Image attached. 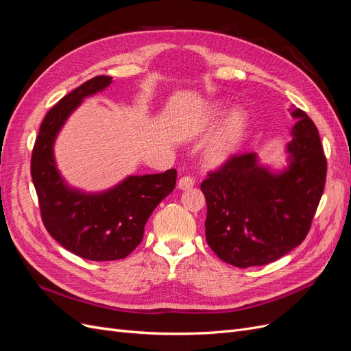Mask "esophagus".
<instances>
[{
    "label": "esophagus",
    "instance_id": "obj_1",
    "mask_svg": "<svg viewBox=\"0 0 351 351\" xmlns=\"http://www.w3.org/2000/svg\"><path fill=\"white\" fill-rule=\"evenodd\" d=\"M177 186H178V189H182V190L192 189L195 186V180L190 177V176H184V177H182V178L178 180Z\"/></svg>",
    "mask_w": 351,
    "mask_h": 351
}]
</instances>
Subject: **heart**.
<instances>
[{
	"mask_svg": "<svg viewBox=\"0 0 351 351\" xmlns=\"http://www.w3.org/2000/svg\"><path fill=\"white\" fill-rule=\"evenodd\" d=\"M224 105L215 102L209 105L202 114L199 121L195 124L193 132L195 133H204L208 132L212 125H215L219 117L224 112ZM247 115L241 110H232L222 121L221 127L217 130L215 136L208 146L206 151V161L210 165H221L224 164L227 159L237 151L239 145L243 141V136L247 129Z\"/></svg>",
	"mask_w": 351,
	"mask_h": 351,
	"instance_id": "1",
	"label": "heart"
}]
</instances>
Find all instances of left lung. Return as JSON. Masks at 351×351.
Returning <instances> with one entry per match:
<instances>
[{"mask_svg":"<svg viewBox=\"0 0 351 351\" xmlns=\"http://www.w3.org/2000/svg\"><path fill=\"white\" fill-rule=\"evenodd\" d=\"M291 110V108H290ZM289 169L272 174L256 154L230 156L200 184L206 199V241L217 256L237 268L280 259L306 239L319 205L326 158L315 123L293 108Z\"/></svg>","mask_w":351,"mask_h":351,"instance_id":"obj_1","label":"left lung"}]
</instances>
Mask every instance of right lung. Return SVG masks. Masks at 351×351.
I'll return each instance as SVG.
<instances>
[{
    "mask_svg": "<svg viewBox=\"0 0 351 351\" xmlns=\"http://www.w3.org/2000/svg\"><path fill=\"white\" fill-rule=\"evenodd\" d=\"M110 83V76H97L61 98L42 121L30 159L47 231L69 252L97 262L124 259L139 246L147 218L173 192L177 180L174 168L161 174L133 176L99 195L71 190L62 182L52 154L56 136L83 98Z\"/></svg>",
    "mask_w": 351,
    "mask_h": 351,
    "instance_id": "right-lung-1",
    "label": "right lung"
}]
</instances>
